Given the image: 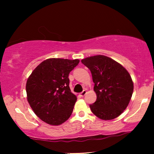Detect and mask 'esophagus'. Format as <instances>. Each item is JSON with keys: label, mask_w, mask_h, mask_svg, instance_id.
Segmentation results:
<instances>
[{"label": "esophagus", "mask_w": 154, "mask_h": 154, "mask_svg": "<svg viewBox=\"0 0 154 154\" xmlns=\"http://www.w3.org/2000/svg\"><path fill=\"white\" fill-rule=\"evenodd\" d=\"M86 93H87V91H86V90H84L83 92H81V93H80V94H79V95H80V96H81V97H83V96H85V94H86Z\"/></svg>", "instance_id": "34e87169"}]
</instances>
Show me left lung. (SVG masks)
<instances>
[{"mask_svg": "<svg viewBox=\"0 0 154 154\" xmlns=\"http://www.w3.org/2000/svg\"><path fill=\"white\" fill-rule=\"evenodd\" d=\"M91 71L96 102L92 112L102 120H112L127 108L133 92V82L128 71L115 60L95 55L81 60Z\"/></svg>", "mask_w": 154, "mask_h": 154, "instance_id": "1", "label": "left lung"}]
</instances>
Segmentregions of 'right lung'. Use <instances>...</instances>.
Listing matches in <instances>:
<instances>
[{
  "instance_id": "1",
  "label": "right lung",
  "mask_w": 154,
  "mask_h": 154,
  "mask_svg": "<svg viewBox=\"0 0 154 154\" xmlns=\"http://www.w3.org/2000/svg\"><path fill=\"white\" fill-rule=\"evenodd\" d=\"M79 60L51 58L41 62L26 82L27 100L42 121L59 125L70 117L76 102L71 92L69 74Z\"/></svg>"
}]
</instances>
